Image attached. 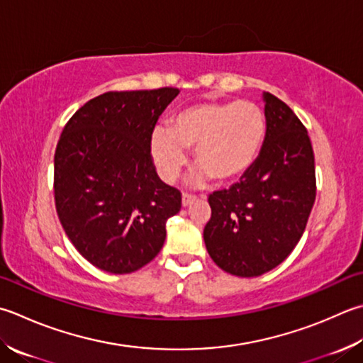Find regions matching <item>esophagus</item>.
<instances>
[{
  "label": "esophagus",
  "instance_id": "obj_1",
  "mask_svg": "<svg viewBox=\"0 0 363 363\" xmlns=\"http://www.w3.org/2000/svg\"><path fill=\"white\" fill-rule=\"evenodd\" d=\"M196 195H194V194H187V191H186V194H182V206H189V204H191V203H194L195 200H196Z\"/></svg>",
  "mask_w": 363,
  "mask_h": 363
}]
</instances>
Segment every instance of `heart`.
<instances>
[{
    "label": "heart",
    "instance_id": "obj_1",
    "mask_svg": "<svg viewBox=\"0 0 363 363\" xmlns=\"http://www.w3.org/2000/svg\"><path fill=\"white\" fill-rule=\"evenodd\" d=\"M266 135V113L257 102H203L176 113L168 127L155 129L151 151L167 181H174L186 167V149H195V163L201 168L198 184L211 177L231 182L250 172Z\"/></svg>",
    "mask_w": 363,
    "mask_h": 363
}]
</instances>
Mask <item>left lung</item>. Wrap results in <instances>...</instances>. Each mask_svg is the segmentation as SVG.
I'll use <instances>...</instances> for the list:
<instances>
[{"label": "left lung", "instance_id": "left-lung-1", "mask_svg": "<svg viewBox=\"0 0 363 363\" xmlns=\"http://www.w3.org/2000/svg\"><path fill=\"white\" fill-rule=\"evenodd\" d=\"M267 135L259 157L230 189L211 194L204 244L225 272L258 277L294 250L316 198L315 154L289 106L264 92Z\"/></svg>", "mask_w": 363, "mask_h": 363}]
</instances>
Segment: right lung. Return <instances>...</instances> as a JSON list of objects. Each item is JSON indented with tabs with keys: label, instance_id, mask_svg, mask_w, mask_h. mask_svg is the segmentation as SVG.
Wrapping results in <instances>:
<instances>
[{
	"label": "right lung",
	"instance_id": "add662e5",
	"mask_svg": "<svg viewBox=\"0 0 363 363\" xmlns=\"http://www.w3.org/2000/svg\"><path fill=\"white\" fill-rule=\"evenodd\" d=\"M177 88L108 91L64 125L55 152V206L70 242L92 266L130 274L152 261L181 191L162 182L151 140Z\"/></svg>",
	"mask_w": 363,
	"mask_h": 363
}]
</instances>
